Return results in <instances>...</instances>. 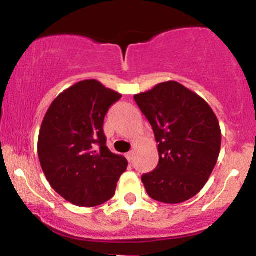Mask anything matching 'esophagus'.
<instances>
[{
	"mask_svg": "<svg viewBox=\"0 0 256 256\" xmlns=\"http://www.w3.org/2000/svg\"><path fill=\"white\" fill-rule=\"evenodd\" d=\"M125 156H126V158H128V162H131V161H132V158H134V152H128V154H126Z\"/></svg>",
	"mask_w": 256,
	"mask_h": 256,
	"instance_id": "34e87169",
	"label": "esophagus"
}]
</instances>
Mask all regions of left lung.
I'll return each mask as SVG.
<instances>
[{"label":"left lung","mask_w":256,"mask_h":256,"mask_svg":"<svg viewBox=\"0 0 256 256\" xmlns=\"http://www.w3.org/2000/svg\"><path fill=\"white\" fill-rule=\"evenodd\" d=\"M134 101L150 122L158 143V164L142 182L152 200L182 204L201 192L212 174L222 130L210 106L174 80L137 94Z\"/></svg>","instance_id":"8db88e82"}]
</instances>
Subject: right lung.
I'll return each instance as SVG.
<instances>
[{"label": "right lung", "instance_id": "1", "mask_svg": "<svg viewBox=\"0 0 256 256\" xmlns=\"http://www.w3.org/2000/svg\"><path fill=\"white\" fill-rule=\"evenodd\" d=\"M122 94L95 79L76 83L46 110L38 136V158L46 180L66 201L95 207L116 194L128 160L106 146L104 120Z\"/></svg>", "mask_w": 256, "mask_h": 256}]
</instances>
